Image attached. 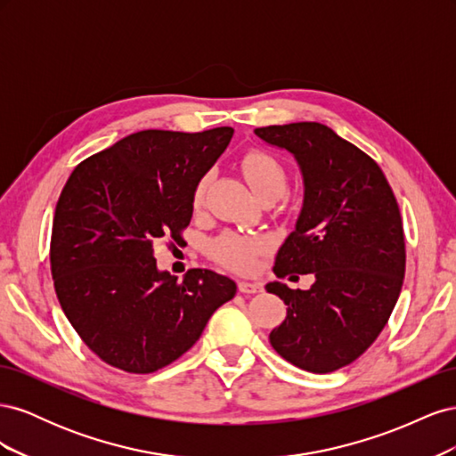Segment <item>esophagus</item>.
<instances>
[{
  "label": "esophagus",
  "mask_w": 456,
  "mask_h": 456,
  "mask_svg": "<svg viewBox=\"0 0 456 456\" xmlns=\"http://www.w3.org/2000/svg\"><path fill=\"white\" fill-rule=\"evenodd\" d=\"M238 289H240V293H243V295H255V293L262 291V285L256 283V281H240Z\"/></svg>",
  "instance_id": "1"
}]
</instances>
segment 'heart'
Instances as JSON below:
<instances>
[{
	"label": "heart",
	"instance_id": "heart-1",
	"mask_svg": "<svg viewBox=\"0 0 456 456\" xmlns=\"http://www.w3.org/2000/svg\"><path fill=\"white\" fill-rule=\"evenodd\" d=\"M241 171L247 178V183L253 188L258 200H278L289 184V173L285 169L283 161L273 156L272 151L253 148L241 158ZM213 183V173H203L191 191V205L196 211H201L207 196H209V188ZM265 241L251 236H243L238 232H224L216 236L209 243L211 256L220 262V265L238 270V272H249L253 270L258 253L265 251Z\"/></svg>",
	"mask_w": 456,
	"mask_h": 456
}]
</instances>
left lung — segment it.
<instances>
[{
	"label": "left lung",
	"mask_w": 456,
	"mask_h": 456,
	"mask_svg": "<svg viewBox=\"0 0 456 456\" xmlns=\"http://www.w3.org/2000/svg\"><path fill=\"white\" fill-rule=\"evenodd\" d=\"M255 133L291 151L306 186L273 273L315 275L308 291L266 285L287 305L270 344L289 363L325 375L355 362L390 320L405 275L402 213L377 161L330 127L300 121Z\"/></svg>",
	"instance_id": "left-lung-1"
}]
</instances>
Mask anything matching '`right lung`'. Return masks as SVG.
Instances as JSON below:
<instances>
[{
    "label": "right lung",
    "mask_w": 456,
    "mask_h": 456,
    "mask_svg": "<svg viewBox=\"0 0 456 456\" xmlns=\"http://www.w3.org/2000/svg\"><path fill=\"white\" fill-rule=\"evenodd\" d=\"M233 134L146 129L81 161L57 201L51 233L54 293L79 338L134 375L188 352L236 283L213 270L183 281L156 266L159 240H183L191 191Z\"/></svg>",
    "instance_id": "1"
}]
</instances>
